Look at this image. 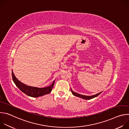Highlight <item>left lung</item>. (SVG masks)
Returning <instances> with one entry per match:
<instances>
[{
    "mask_svg": "<svg viewBox=\"0 0 129 129\" xmlns=\"http://www.w3.org/2000/svg\"><path fill=\"white\" fill-rule=\"evenodd\" d=\"M71 92H72V94H73V95L76 96H77V97L81 98L83 99H84V100H91V99H93V98H94L98 96L99 95H100V94L102 93V92H100V93H98V94H96L93 95H91V96H86V95H82V94H79V93H78L75 92L74 91H73L71 89Z\"/></svg>",
    "mask_w": 129,
    "mask_h": 129,
    "instance_id": "left-lung-1",
    "label": "left lung"
}]
</instances>
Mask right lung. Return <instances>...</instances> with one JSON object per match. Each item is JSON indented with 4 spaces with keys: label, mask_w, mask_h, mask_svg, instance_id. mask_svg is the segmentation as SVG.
Instances as JSON below:
<instances>
[{
    "label": "right lung",
    "mask_w": 129,
    "mask_h": 129,
    "mask_svg": "<svg viewBox=\"0 0 129 129\" xmlns=\"http://www.w3.org/2000/svg\"><path fill=\"white\" fill-rule=\"evenodd\" d=\"M12 79L13 81L16 85V86L19 88L22 92L28 96L33 98H38L39 96H43L44 95L49 93L51 91L52 88L53 87L54 81L52 84L45 88H38L29 86L23 84L21 82L18 80L15 76L12 70Z\"/></svg>",
    "instance_id": "add662e5"
}]
</instances>
